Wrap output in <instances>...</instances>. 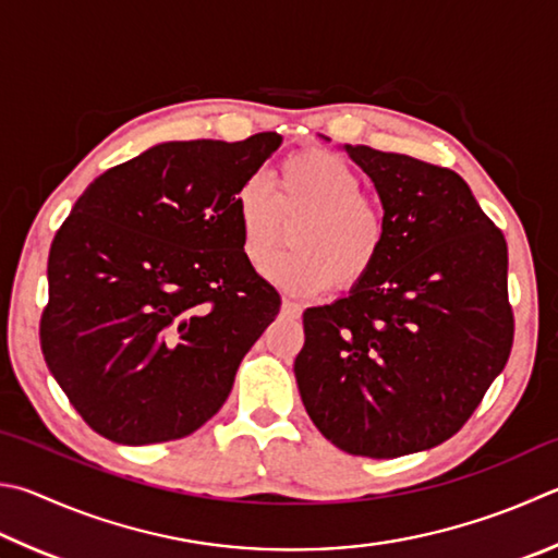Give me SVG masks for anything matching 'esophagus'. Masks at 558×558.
Instances as JSON below:
<instances>
[{"mask_svg":"<svg viewBox=\"0 0 558 558\" xmlns=\"http://www.w3.org/2000/svg\"><path fill=\"white\" fill-rule=\"evenodd\" d=\"M282 314H286V317H300L302 314V305H298V302H292V300H282Z\"/></svg>","mask_w":558,"mask_h":558,"instance_id":"1","label":"esophagus"}]
</instances>
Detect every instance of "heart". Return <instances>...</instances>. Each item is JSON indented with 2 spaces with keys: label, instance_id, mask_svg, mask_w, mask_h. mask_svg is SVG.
<instances>
[{
  "label": "heart",
  "instance_id": "1",
  "mask_svg": "<svg viewBox=\"0 0 558 558\" xmlns=\"http://www.w3.org/2000/svg\"><path fill=\"white\" fill-rule=\"evenodd\" d=\"M241 253L260 268L292 227L290 251L266 268V278L288 292L312 295L331 282L349 290L366 280L388 244L380 205L361 192V175L331 150H300L276 168V190L248 178L234 195Z\"/></svg>",
  "mask_w": 558,
  "mask_h": 558
}]
</instances>
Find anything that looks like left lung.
<instances>
[{
    "instance_id": "obj_1",
    "label": "left lung",
    "mask_w": 558,
    "mask_h": 558,
    "mask_svg": "<svg viewBox=\"0 0 558 558\" xmlns=\"http://www.w3.org/2000/svg\"><path fill=\"white\" fill-rule=\"evenodd\" d=\"M343 150L376 185L388 244L347 298L302 314L295 378L333 447L395 459L453 437L508 363V244L453 170Z\"/></svg>"
}]
</instances>
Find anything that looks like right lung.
<instances>
[{"label":"right lung","instance_id":"add662e5","mask_svg":"<svg viewBox=\"0 0 558 558\" xmlns=\"http://www.w3.org/2000/svg\"><path fill=\"white\" fill-rule=\"evenodd\" d=\"M246 141H166L89 182L48 256L40 349L105 439L187 437L229 398L280 295L241 253L234 195L276 154Z\"/></svg>","mask_w":558,"mask_h":558}]
</instances>
